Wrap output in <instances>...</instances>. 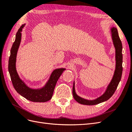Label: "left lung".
Masks as SVG:
<instances>
[{"instance_id": "obj_1", "label": "left lung", "mask_w": 132, "mask_h": 132, "mask_svg": "<svg viewBox=\"0 0 132 132\" xmlns=\"http://www.w3.org/2000/svg\"><path fill=\"white\" fill-rule=\"evenodd\" d=\"M111 32L113 42L116 49V69L112 80L109 85L108 86L107 89L104 94L102 95L101 97L93 101L87 100L84 99L78 96L75 93L74 82L73 87V97L75 100L79 103L86 105H95L98 104L100 103L106 101L108 100L113 95L116 90L117 88L119 82L121 79L123 70V55L122 53V44L120 38H119L118 31L116 28H112Z\"/></svg>"}]
</instances>
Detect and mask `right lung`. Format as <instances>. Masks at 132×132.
Segmentation results:
<instances>
[{"label": "right lung", "mask_w": 132, "mask_h": 132, "mask_svg": "<svg viewBox=\"0 0 132 132\" xmlns=\"http://www.w3.org/2000/svg\"><path fill=\"white\" fill-rule=\"evenodd\" d=\"M25 24L22 25L18 30L16 34L15 40L10 50V55L9 59L8 64V70L10 78L15 90L28 100L32 102H46L49 101L52 97L55 86L60 76L65 69L61 68L54 70L52 73L50 80L46 86L41 89L34 90L26 86L23 82L19 78L15 68L17 52L21 42V32Z\"/></svg>", "instance_id": "add662e5"}]
</instances>
